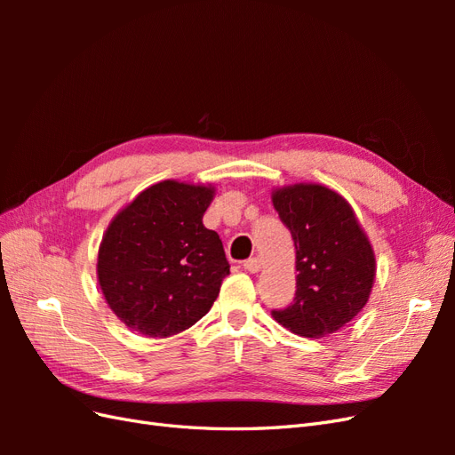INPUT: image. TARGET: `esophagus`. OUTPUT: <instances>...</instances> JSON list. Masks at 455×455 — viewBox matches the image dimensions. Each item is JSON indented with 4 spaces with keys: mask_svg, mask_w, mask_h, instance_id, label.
I'll return each mask as SVG.
<instances>
[{
    "mask_svg": "<svg viewBox=\"0 0 455 455\" xmlns=\"http://www.w3.org/2000/svg\"><path fill=\"white\" fill-rule=\"evenodd\" d=\"M244 269L249 273H258L261 269V259L259 258H251L244 261Z\"/></svg>",
    "mask_w": 455,
    "mask_h": 455,
    "instance_id": "esophagus-1",
    "label": "esophagus"
}]
</instances>
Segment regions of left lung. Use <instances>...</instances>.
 Here are the masks:
<instances>
[{"label": "left lung", "instance_id": "left-lung-1", "mask_svg": "<svg viewBox=\"0 0 455 455\" xmlns=\"http://www.w3.org/2000/svg\"><path fill=\"white\" fill-rule=\"evenodd\" d=\"M275 211L296 246V298L273 319L304 338H324L368 304L376 254L353 206L321 184L275 188Z\"/></svg>", "mask_w": 455, "mask_h": 455}]
</instances>
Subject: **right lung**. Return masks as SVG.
Here are the masks:
<instances>
[{
  "label": "right lung",
  "mask_w": 455,
  "mask_h": 455,
  "mask_svg": "<svg viewBox=\"0 0 455 455\" xmlns=\"http://www.w3.org/2000/svg\"><path fill=\"white\" fill-rule=\"evenodd\" d=\"M214 186L163 180L109 222L96 277L109 309L134 332L169 338L211 311L229 275L224 244L203 216Z\"/></svg>",
  "instance_id": "1"
}]
</instances>
